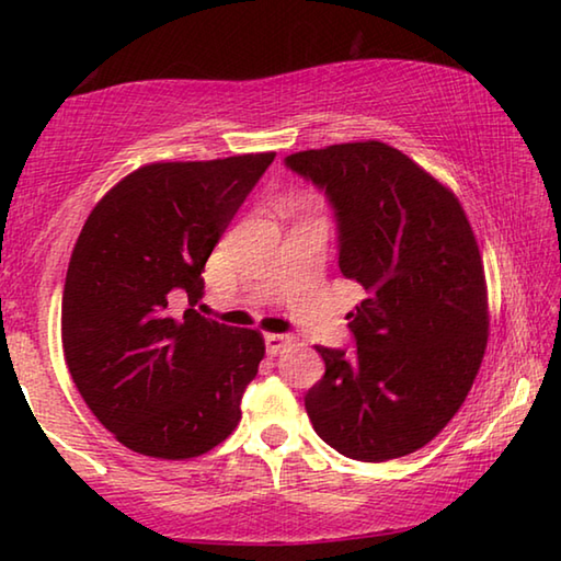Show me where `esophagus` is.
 Segmentation results:
<instances>
[{
  "mask_svg": "<svg viewBox=\"0 0 561 561\" xmlns=\"http://www.w3.org/2000/svg\"><path fill=\"white\" fill-rule=\"evenodd\" d=\"M289 344L287 334H264V346H267V354H279V351Z\"/></svg>",
  "mask_w": 561,
  "mask_h": 561,
  "instance_id": "34e87169",
  "label": "esophagus"
}]
</instances>
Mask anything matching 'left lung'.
Returning a JSON list of instances; mask_svg holds the SVG:
<instances>
[{
  "instance_id": "1",
  "label": "left lung",
  "mask_w": 561,
  "mask_h": 561,
  "mask_svg": "<svg viewBox=\"0 0 561 561\" xmlns=\"http://www.w3.org/2000/svg\"><path fill=\"white\" fill-rule=\"evenodd\" d=\"M336 217L339 270L366 289L348 311L356 348L317 346L327 371L304 396L321 440L383 462L431 443L485 356L488 287L480 250L448 187L378 140L284 158Z\"/></svg>"
}]
</instances>
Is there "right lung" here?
Listing matches in <instances>:
<instances>
[{
  "mask_svg": "<svg viewBox=\"0 0 561 561\" xmlns=\"http://www.w3.org/2000/svg\"><path fill=\"white\" fill-rule=\"evenodd\" d=\"M274 153L150 163L111 187L76 240L61 301L76 388L116 440L197 458L240 423L264 339L201 317L203 270ZM193 307V304H190Z\"/></svg>",
  "mask_w": 561,
  "mask_h": 561,
  "instance_id": "1",
  "label": "right lung"
}]
</instances>
